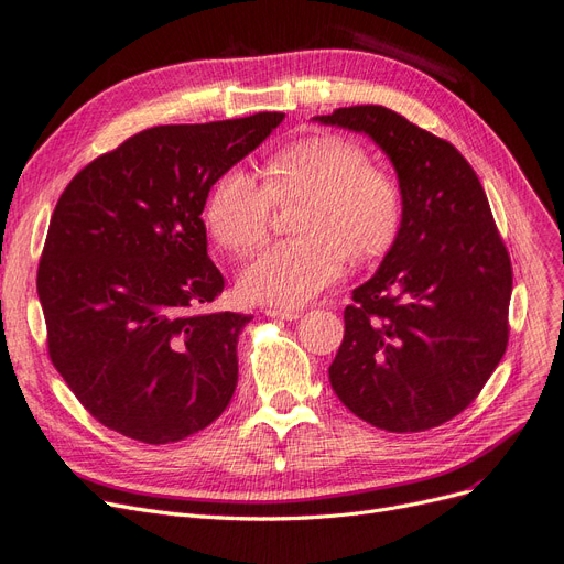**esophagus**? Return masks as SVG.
Returning a JSON list of instances; mask_svg holds the SVG:
<instances>
[{
	"label": "esophagus",
	"instance_id": "34e87169",
	"mask_svg": "<svg viewBox=\"0 0 564 564\" xmlns=\"http://www.w3.org/2000/svg\"><path fill=\"white\" fill-rule=\"evenodd\" d=\"M265 315L268 317H278V319H286V322L301 317L299 310H282V307H265Z\"/></svg>",
	"mask_w": 564,
	"mask_h": 564
}]
</instances>
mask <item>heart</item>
<instances>
[{"mask_svg":"<svg viewBox=\"0 0 564 564\" xmlns=\"http://www.w3.org/2000/svg\"><path fill=\"white\" fill-rule=\"evenodd\" d=\"M303 200L296 238L265 247L240 273L242 299L299 307L332 286L349 263L390 251L403 224V191L392 172L371 165L368 151L349 138L317 132L270 153L263 182L240 165L226 167L209 188L205 221L236 257L257 249L275 203Z\"/></svg>","mask_w":564,"mask_h":564,"instance_id":"obj_1","label":"heart"}]
</instances>
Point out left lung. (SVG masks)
I'll list each match as a JSON object with an SVG mask.
<instances>
[{"label":"left lung","instance_id":"obj_1","mask_svg":"<svg viewBox=\"0 0 564 564\" xmlns=\"http://www.w3.org/2000/svg\"><path fill=\"white\" fill-rule=\"evenodd\" d=\"M317 121L366 132L403 191L401 232L378 273L352 291L328 380L378 430H432L480 394L507 352V245L474 167L451 142L380 105Z\"/></svg>","mask_w":564,"mask_h":564}]
</instances>
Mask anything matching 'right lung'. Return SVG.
Segmentation results:
<instances>
[{"mask_svg":"<svg viewBox=\"0 0 564 564\" xmlns=\"http://www.w3.org/2000/svg\"><path fill=\"white\" fill-rule=\"evenodd\" d=\"M284 119L156 126L90 161L63 191L36 270L48 357L109 430L165 445L205 430L238 384L251 315L207 313L224 275L203 209L219 174Z\"/></svg>","mask_w":564,"mask_h":564,"instance_id":"obj_1","label":"right lung"}]
</instances>
